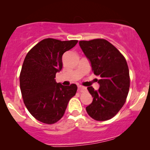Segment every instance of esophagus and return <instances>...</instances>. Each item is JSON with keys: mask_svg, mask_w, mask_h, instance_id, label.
<instances>
[{"mask_svg": "<svg viewBox=\"0 0 150 150\" xmlns=\"http://www.w3.org/2000/svg\"><path fill=\"white\" fill-rule=\"evenodd\" d=\"M78 89H79V90H80V91H83V90H85L86 87H82V86H81V85H79V86H78Z\"/></svg>", "mask_w": 150, "mask_h": 150, "instance_id": "34e87169", "label": "esophagus"}]
</instances>
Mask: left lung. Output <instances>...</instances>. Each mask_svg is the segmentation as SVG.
Returning a JSON list of instances; mask_svg holds the SVG:
<instances>
[{"label": "left lung", "instance_id": "left-lung-1", "mask_svg": "<svg viewBox=\"0 0 150 150\" xmlns=\"http://www.w3.org/2000/svg\"><path fill=\"white\" fill-rule=\"evenodd\" d=\"M79 44L91 63L99 88L88 87L93 101L86 111L93 119H111L123 107L130 88L128 64L124 56L108 41L103 39L80 41Z\"/></svg>", "mask_w": 150, "mask_h": 150}]
</instances>
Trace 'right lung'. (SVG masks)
<instances>
[{
    "mask_svg": "<svg viewBox=\"0 0 150 150\" xmlns=\"http://www.w3.org/2000/svg\"><path fill=\"white\" fill-rule=\"evenodd\" d=\"M77 43V40L43 39L24 60L20 75L22 99L31 114L42 123L53 124L58 121L76 94L75 84L62 85L55 77L63 68V54Z\"/></svg>",
    "mask_w": 150,
    "mask_h": 150,
    "instance_id": "obj_1",
    "label": "right lung"
}]
</instances>
